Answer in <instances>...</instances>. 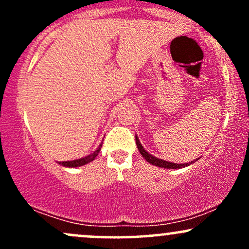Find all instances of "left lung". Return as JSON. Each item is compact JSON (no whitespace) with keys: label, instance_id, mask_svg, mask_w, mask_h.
Segmentation results:
<instances>
[{"label":"left lung","instance_id":"obj_1","mask_svg":"<svg viewBox=\"0 0 249 249\" xmlns=\"http://www.w3.org/2000/svg\"><path fill=\"white\" fill-rule=\"evenodd\" d=\"M136 144H137V147H138L139 152L142 156V158L145 159L147 162H150V164L154 165V166H158V167H161V168H167V170H178V168H182L185 166H190L191 164H193L194 161H196L198 159H196V160L191 161V162H186V164H177V162H170V161H166V160H162V159H159L157 158V157L152 156L151 153H148L146 150H145L144 147H142L141 141H139L138 136H136Z\"/></svg>","mask_w":249,"mask_h":249}]
</instances>
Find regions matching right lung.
Returning <instances> with one entry per match:
<instances>
[{"label": "right lung", "mask_w": 249, "mask_h": 249, "mask_svg": "<svg viewBox=\"0 0 249 249\" xmlns=\"http://www.w3.org/2000/svg\"><path fill=\"white\" fill-rule=\"evenodd\" d=\"M102 144L103 142L99 144V146L97 147L92 153H90L89 156L84 157V158L76 159V160H69V161H58V164H61L62 166H64V167H81V166H83V165H87V164H89V162L95 160L96 157L98 156L99 151H101Z\"/></svg>", "instance_id": "right-lung-1"}]
</instances>
